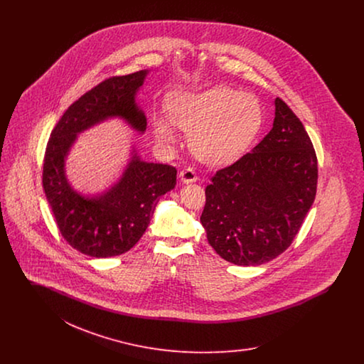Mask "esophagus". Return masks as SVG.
I'll return each instance as SVG.
<instances>
[{
	"instance_id": "obj_1",
	"label": "esophagus",
	"mask_w": 364,
	"mask_h": 364,
	"mask_svg": "<svg viewBox=\"0 0 364 364\" xmlns=\"http://www.w3.org/2000/svg\"><path fill=\"white\" fill-rule=\"evenodd\" d=\"M178 177H180V181L183 183V184H190V183H195L196 181V173L188 168V169H184V171H181L180 174H178Z\"/></svg>"
}]
</instances>
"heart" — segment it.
Wrapping results in <instances>:
<instances>
[{
	"label": "heart",
	"instance_id": "obj_1",
	"mask_svg": "<svg viewBox=\"0 0 364 364\" xmlns=\"http://www.w3.org/2000/svg\"><path fill=\"white\" fill-rule=\"evenodd\" d=\"M169 117L156 114L154 132L161 144L176 143L174 127L190 134V149L210 166H225L250 149L258 136L263 110L251 94L226 86L177 91L168 102Z\"/></svg>",
	"mask_w": 364,
	"mask_h": 364
}]
</instances>
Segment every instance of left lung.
<instances>
[{"label": "left lung", "mask_w": 364, "mask_h": 364, "mask_svg": "<svg viewBox=\"0 0 364 364\" xmlns=\"http://www.w3.org/2000/svg\"><path fill=\"white\" fill-rule=\"evenodd\" d=\"M270 132L206 187L200 223L210 245L237 266L277 258L311 208L318 164L310 136L288 105L274 101Z\"/></svg>", "instance_id": "1"}]
</instances>
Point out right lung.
Listing matches in <instances>:
<instances>
[{
  "mask_svg": "<svg viewBox=\"0 0 364 364\" xmlns=\"http://www.w3.org/2000/svg\"><path fill=\"white\" fill-rule=\"evenodd\" d=\"M149 73L110 77L90 90L65 110L46 147L43 190L57 226L75 250L94 258L129 251L146 232L159 198L176 186V168L143 161L134 143L120 177L104 191H77L67 176V159L80 134L114 119L139 135L146 132L136 95Z\"/></svg>",
  "mask_w": 364,
  "mask_h": 364,
  "instance_id": "1",
  "label": "right lung"
}]
</instances>
